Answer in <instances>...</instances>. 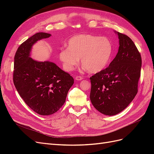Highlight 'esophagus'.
Wrapping results in <instances>:
<instances>
[{
	"instance_id": "obj_1",
	"label": "esophagus",
	"mask_w": 154,
	"mask_h": 154,
	"mask_svg": "<svg viewBox=\"0 0 154 154\" xmlns=\"http://www.w3.org/2000/svg\"><path fill=\"white\" fill-rule=\"evenodd\" d=\"M74 79H75V80H77V81H80V80H82L83 78L80 76H76L74 77Z\"/></svg>"
}]
</instances>
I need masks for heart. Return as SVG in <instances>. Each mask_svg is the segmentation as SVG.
<instances>
[{
	"label": "heart",
	"mask_w": 154,
	"mask_h": 154,
	"mask_svg": "<svg viewBox=\"0 0 154 154\" xmlns=\"http://www.w3.org/2000/svg\"><path fill=\"white\" fill-rule=\"evenodd\" d=\"M112 52V45L107 38L80 34L69 40L67 48L60 51L59 58L67 71H72L80 58L83 68L90 73H97L107 66Z\"/></svg>",
	"instance_id": "heart-1"
}]
</instances>
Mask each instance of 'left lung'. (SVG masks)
Masks as SVG:
<instances>
[{
    "mask_svg": "<svg viewBox=\"0 0 154 154\" xmlns=\"http://www.w3.org/2000/svg\"><path fill=\"white\" fill-rule=\"evenodd\" d=\"M118 35V52L109 66L91 79L90 100L100 112L114 116L123 111L137 93L142 60L136 45L128 36Z\"/></svg>",
    "mask_w": 154,
    "mask_h": 154,
    "instance_id": "8db88e82",
    "label": "left lung"
}]
</instances>
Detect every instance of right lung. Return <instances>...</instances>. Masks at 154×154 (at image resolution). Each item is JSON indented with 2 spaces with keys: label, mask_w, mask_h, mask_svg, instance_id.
Listing matches in <instances>:
<instances>
[{
  "label": "right lung",
  "mask_w": 154,
  "mask_h": 154,
  "mask_svg": "<svg viewBox=\"0 0 154 154\" xmlns=\"http://www.w3.org/2000/svg\"><path fill=\"white\" fill-rule=\"evenodd\" d=\"M49 36L46 32L32 35L18 47L14 58L13 79L17 91L32 110L42 116L61 108L74 83L73 78L54 63L29 57L32 45Z\"/></svg>",
  "instance_id": "right-lung-1"
}]
</instances>
